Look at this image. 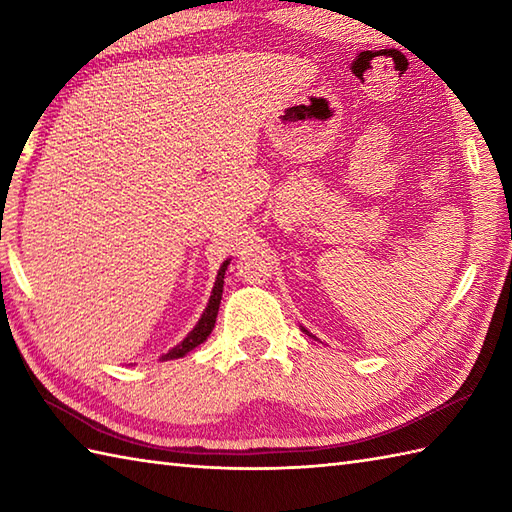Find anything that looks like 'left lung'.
Here are the masks:
<instances>
[{"mask_svg": "<svg viewBox=\"0 0 512 512\" xmlns=\"http://www.w3.org/2000/svg\"><path fill=\"white\" fill-rule=\"evenodd\" d=\"M301 330H303V332H306V334H310V332H308V330H306V328H301Z\"/></svg>", "mask_w": 512, "mask_h": 512, "instance_id": "obj_1", "label": "left lung"}]
</instances>
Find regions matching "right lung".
Returning <instances> with one entry per match:
<instances>
[{"mask_svg":"<svg viewBox=\"0 0 512 512\" xmlns=\"http://www.w3.org/2000/svg\"><path fill=\"white\" fill-rule=\"evenodd\" d=\"M224 270H226V262H224V266L220 268V273H217L215 286H213V292H211V299H209V303H206V308H204V312H202V317L198 319V323H195V328H193L187 336H184V339H182L176 347H171V350H169L167 354H162V356H160L162 361H173V358L187 356L191 350H195V347L202 345L206 339H209V334H211L213 328H215L217 310H220V301H222Z\"/></svg>","mask_w":512,"mask_h":512,"instance_id":"obj_1","label":"right lung"}]
</instances>
